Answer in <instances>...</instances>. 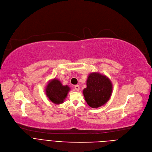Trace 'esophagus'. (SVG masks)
Wrapping results in <instances>:
<instances>
[{
  "label": "esophagus",
  "mask_w": 152,
  "mask_h": 152,
  "mask_svg": "<svg viewBox=\"0 0 152 152\" xmlns=\"http://www.w3.org/2000/svg\"><path fill=\"white\" fill-rule=\"evenodd\" d=\"M75 89L76 91H79V90H80V87H79V86L78 85H75Z\"/></svg>",
  "instance_id": "34e87169"
}]
</instances>
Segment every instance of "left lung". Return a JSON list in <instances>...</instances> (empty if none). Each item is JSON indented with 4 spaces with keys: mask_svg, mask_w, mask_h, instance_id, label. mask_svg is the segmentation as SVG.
Here are the masks:
<instances>
[{
    "mask_svg": "<svg viewBox=\"0 0 152 152\" xmlns=\"http://www.w3.org/2000/svg\"><path fill=\"white\" fill-rule=\"evenodd\" d=\"M113 92L110 79L99 73H91L86 80V88L83 90L87 104L93 108H97L110 100Z\"/></svg>",
    "mask_w": 152,
    "mask_h": 152,
    "instance_id": "8db88e82",
    "label": "left lung"
}]
</instances>
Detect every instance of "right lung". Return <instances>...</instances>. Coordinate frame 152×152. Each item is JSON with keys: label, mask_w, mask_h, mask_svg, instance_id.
Returning a JSON list of instances; mask_svg holds the SVG:
<instances>
[{"label": "right lung", "mask_w": 152, "mask_h": 152, "mask_svg": "<svg viewBox=\"0 0 152 152\" xmlns=\"http://www.w3.org/2000/svg\"><path fill=\"white\" fill-rule=\"evenodd\" d=\"M46 94L49 99L55 104L62 103L70 90L68 85H62L57 79L50 80L46 86Z\"/></svg>", "instance_id": "right-lung-1"}]
</instances>
